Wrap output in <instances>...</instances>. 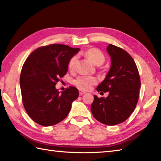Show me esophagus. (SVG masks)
Instances as JSON below:
<instances>
[{
  "label": "esophagus",
  "instance_id": "1",
  "mask_svg": "<svg viewBox=\"0 0 161 161\" xmlns=\"http://www.w3.org/2000/svg\"><path fill=\"white\" fill-rule=\"evenodd\" d=\"M85 93H86V92H84L82 90H80V92H79V94H80V96H81V95H83V94H84Z\"/></svg>",
  "mask_w": 161,
  "mask_h": 161
}]
</instances>
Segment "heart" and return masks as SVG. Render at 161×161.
Returning <instances> with one entry per match:
<instances>
[{
  "instance_id": "b5f03b06",
  "label": "heart",
  "mask_w": 161,
  "mask_h": 161,
  "mask_svg": "<svg viewBox=\"0 0 161 161\" xmlns=\"http://www.w3.org/2000/svg\"><path fill=\"white\" fill-rule=\"evenodd\" d=\"M84 56L89 58L92 63L96 66H100L103 64L105 61V57L102 51L96 48H91L84 52ZM77 61V57L74 56L69 59L68 63V67L70 70H74L75 68L76 62ZM97 82V78L92 76H80L75 80V84L79 88L83 90H88Z\"/></svg>"
}]
</instances>
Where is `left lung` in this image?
<instances>
[{
	"instance_id": "1",
	"label": "left lung",
	"mask_w": 161,
	"mask_h": 161,
	"mask_svg": "<svg viewBox=\"0 0 161 161\" xmlns=\"http://www.w3.org/2000/svg\"><path fill=\"white\" fill-rule=\"evenodd\" d=\"M107 51L111 58V67L97 92H108L107 98H98L91 106L97 121L114 126L126 121L137 104L141 81L134 60L123 49L109 44Z\"/></svg>"
}]
</instances>
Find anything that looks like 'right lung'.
<instances>
[{
  "mask_svg": "<svg viewBox=\"0 0 161 161\" xmlns=\"http://www.w3.org/2000/svg\"><path fill=\"white\" fill-rule=\"evenodd\" d=\"M61 44L39 47L30 54L22 68L20 84L26 112L37 124L50 126L66 118L79 91L69 86L59 92L55 85L68 70L69 59L80 51Z\"/></svg>",
  "mask_w": 161,
  "mask_h": 161,
  "instance_id": "obj_1",
  "label": "right lung"
}]
</instances>
